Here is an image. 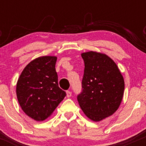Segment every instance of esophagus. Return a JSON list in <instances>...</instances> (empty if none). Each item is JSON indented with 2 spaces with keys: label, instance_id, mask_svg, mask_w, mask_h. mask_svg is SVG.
Masks as SVG:
<instances>
[{
  "label": "esophagus",
  "instance_id": "esophagus-1",
  "mask_svg": "<svg viewBox=\"0 0 146 146\" xmlns=\"http://www.w3.org/2000/svg\"><path fill=\"white\" fill-rule=\"evenodd\" d=\"M66 97H67V98H70V97L71 96V92H70L69 90H67V91L66 92Z\"/></svg>",
  "mask_w": 146,
  "mask_h": 146
}]
</instances>
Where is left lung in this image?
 <instances>
[{"instance_id":"1","label":"left lung","mask_w":146,"mask_h":146,"mask_svg":"<svg viewBox=\"0 0 146 146\" xmlns=\"http://www.w3.org/2000/svg\"><path fill=\"white\" fill-rule=\"evenodd\" d=\"M81 56L85 68L78 103L88 119L98 122L119 108L124 92V80L117 64L105 53L90 51Z\"/></svg>"}]
</instances>
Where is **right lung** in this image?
<instances>
[{
  "instance_id": "right-lung-1",
  "label": "right lung",
  "mask_w": 146,
  "mask_h": 146,
  "mask_svg": "<svg viewBox=\"0 0 146 146\" xmlns=\"http://www.w3.org/2000/svg\"><path fill=\"white\" fill-rule=\"evenodd\" d=\"M56 56H40L31 60L22 71L16 95L22 110L38 121L53 114L66 93L58 86Z\"/></svg>"
}]
</instances>
